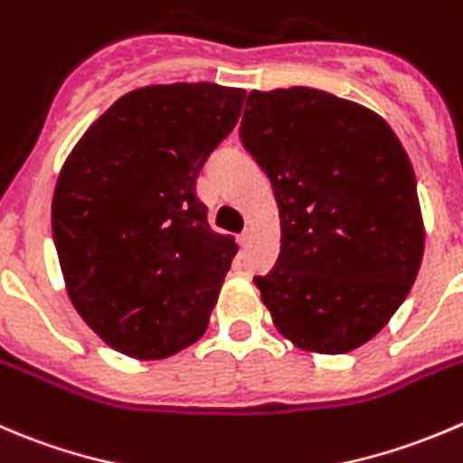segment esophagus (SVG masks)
<instances>
[{
    "label": "esophagus",
    "mask_w": 463,
    "mask_h": 463,
    "mask_svg": "<svg viewBox=\"0 0 463 463\" xmlns=\"http://www.w3.org/2000/svg\"><path fill=\"white\" fill-rule=\"evenodd\" d=\"M237 241H240L241 249H249V244L253 241V231H250V228H246V231L237 237Z\"/></svg>",
    "instance_id": "34e87169"
}]
</instances>
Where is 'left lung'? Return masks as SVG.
Instances as JSON below:
<instances>
[{
  "instance_id": "left-lung-1",
  "label": "left lung",
  "mask_w": 463,
  "mask_h": 463,
  "mask_svg": "<svg viewBox=\"0 0 463 463\" xmlns=\"http://www.w3.org/2000/svg\"><path fill=\"white\" fill-rule=\"evenodd\" d=\"M240 137L271 181L280 255L253 278L276 330L305 353L373 339L425 250L414 167L378 112L314 88L253 90Z\"/></svg>"
}]
</instances>
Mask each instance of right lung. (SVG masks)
I'll use <instances>...</instances> for the list:
<instances>
[{"mask_svg": "<svg viewBox=\"0 0 463 463\" xmlns=\"http://www.w3.org/2000/svg\"><path fill=\"white\" fill-rule=\"evenodd\" d=\"M246 90L145 85L83 133L58 174L52 231L65 291L103 344L165 360L210 323L235 237L208 226L196 178Z\"/></svg>", "mask_w": 463, "mask_h": 463, "instance_id": "obj_1", "label": "right lung"}]
</instances>
